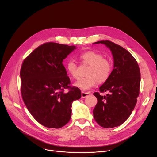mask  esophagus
<instances>
[{
    "label": "esophagus",
    "mask_w": 157,
    "mask_h": 157,
    "mask_svg": "<svg viewBox=\"0 0 157 157\" xmlns=\"http://www.w3.org/2000/svg\"><path fill=\"white\" fill-rule=\"evenodd\" d=\"M89 95H90V94L89 92H81V97H82V98H86Z\"/></svg>",
    "instance_id": "34e87169"
}]
</instances>
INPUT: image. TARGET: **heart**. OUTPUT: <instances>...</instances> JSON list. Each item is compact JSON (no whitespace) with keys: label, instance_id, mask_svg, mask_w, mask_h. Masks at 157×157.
Here are the masks:
<instances>
[{"label":"heart","instance_id":"heart-1","mask_svg":"<svg viewBox=\"0 0 157 157\" xmlns=\"http://www.w3.org/2000/svg\"><path fill=\"white\" fill-rule=\"evenodd\" d=\"M81 62L90 65L86 77H81L74 83V86L84 91H86L95 86L98 81L103 83L110 77L112 70V63L104 59L103 55L94 51H88L79 55ZM66 70L70 76L76 78L78 76V67L76 62L69 60L65 65Z\"/></svg>","mask_w":157,"mask_h":157}]
</instances>
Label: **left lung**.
<instances>
[{
	"label": "left lung",
	"instance_id": "1",
	"mask_svg": "<svg viewBox=\"0 0 157 157\" xmlns=\"http://www.w3.org/2000/svg\"><path fill=\"white\" fill-rule=\"evenodd\" d=\"M103 44L111 52L114 67L109 79L95 92L97 103L93 111L96 122L104 128H113L123 124L130 117L139 94L141 73L134 56L123 47L109 40L93 44Z\"/></svg>",
	"mask_w": 157,
	"mask_h": 157
}]
</instances>
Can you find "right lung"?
<instances>
[{
	"instance_id": "obj_1",
	"label": "right lung",
	"mask_w": 157,
	"mask_h": 157,
	"mask_svg": "<svg viewBox=\"0 0 157 157\" xmlns=\"http://www.w3.org/2000/svg\"><path fill=\"white\" fill-rule=\"evenodd\" d=\"M75 46L47 43L34 49L24 60L20 71L21 92L30 114L42 125L59 128L71 117L74 101L81 97L71 81L62 64ZM65 88L70 91L65 93Z\"/></svg>"
}]
</instances>
